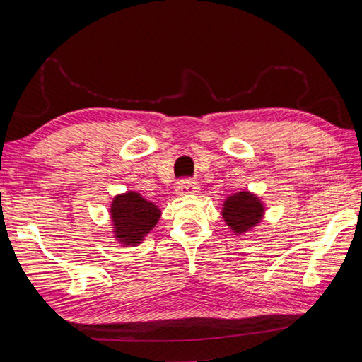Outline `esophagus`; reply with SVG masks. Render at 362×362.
Wrapping results in <instances>:
<instances>
[{"mask_svg":"<svg viewBox=\"0 0 362 362\" xmlns=\"http://www.w3.org/2000/svg\"><path fill=\"white\" fill-rule=\"evenodd\" d=\"M199 192V184L194 180H181L177 184V194L185 196V194H194Z\"/></svg>","mask_w":362,"mask_h":362,"instance_id":"esophagus-1","label":"esophagus"}]
</instances>
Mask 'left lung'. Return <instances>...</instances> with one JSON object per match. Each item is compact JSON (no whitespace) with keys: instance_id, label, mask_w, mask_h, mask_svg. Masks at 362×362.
<instances>
[{"instance_id":"8db88e82","label":"left lung","mask_w":362,"mask_h":362,"mask_svg":"<svg viewBox=\"0 0 362 362\" xmlns=\"http://www.w3.org/2000/svg\"><path fill=\"white\" fill-rule=\"evenodd\" d=\"M222 216L226 225L235 234H243L255 228L264 216V204L249 192H238L228 196L223 202Z\"/></svg>"}]
</instances>
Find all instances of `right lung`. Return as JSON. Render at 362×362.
<instances>
[{
  "mask_svg": "<svg viewBox=\"0 0 362 362\" xmlns=\"http://www.w3.org/2000/svg\"><path fill=\"white\" fill-rule=\"evenodd\" d=\"M115 238L125 246H137L144 242L161 216V210L136 192L115 196L110 208Z\"/></svg>",
  "mask_w": 362,
  "mask_h": 362,
  "instance_id": "obj_1",
  "label": "right lung"
}]
</instances>
